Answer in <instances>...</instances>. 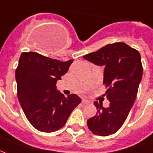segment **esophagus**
<instances>
[{"label":"esophagus","instance_id":"esophagus-1","mask_svg":"<svg viewBox=\"0 0 153 153\" xmlns=\"http://www.w3.org/2000/svg\"><path fill=\"white\" fill-rule=\"evenodd\" d=\"M81 101H82L83 104H85V105H88V104L90 103L89 100H86V99H82V100H81Z\"/></svg>","mask_w":153,"mask_h":153}]
</instances>
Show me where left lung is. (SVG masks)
Masks as SVG:
<instances>
[{
  "label": "left lung",
  "mask_w": 153,
  "mask_h": 153,
  "mask_svg": "<svg viewBox=\"0 0 153 153\" xmlns=\"http://www.w3.org/2000/svg\"><path fill=\"white\" fill-rule=\"evenodd\" d=\"M83 57L105 66L103 84L110 101L108 108L94 102L97 112L87 120L88 129L100 137L114 134L125 123L137 97L143 74L140 54L127 44L116 42Z\"/></svg>",
  "instance_id": "1"
}]
</instances>
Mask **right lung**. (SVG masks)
<instances>
[{"label":"right lung","mask_w":153,"mask_h":153,"mask_svg":"<svg viewBox=\"0 0 153 153\" xmlns=\"http://www.w3.org/2000/svg\"><path fill=\"white\" fill-rule=\"evenodd\" d=\"M73 60L63 62L27 52L21 55L16 69L17 97L24 113L38 131L53 132L65 125L81 100L76 94L68 97L56 89V84Z\"/></svg>","instance_id":"right-lung-1"}]
</instances>
